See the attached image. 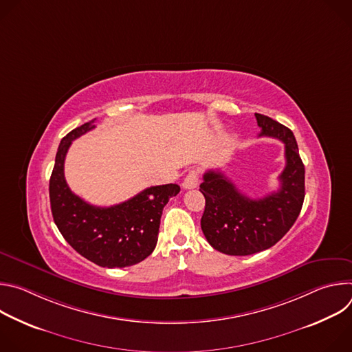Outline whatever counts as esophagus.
<instances>
[{
  "mask_svg": "<svg viewBox=\"0 0 352 352\" xmlns=\"http://www.w3.org/2000/svg\"><path fill=\"white\" fill-rule=\"evenodd\" d=\"M199 185V173L196 170H190L188 173V175L185 177L184 182H182V186L185 189H193Z\"/></svg>",
  "mask_w": 352,
  "mask_h": 352,
  "instance_id": "esophagus-1",
  "label": "esophagus"
}]
</instances>
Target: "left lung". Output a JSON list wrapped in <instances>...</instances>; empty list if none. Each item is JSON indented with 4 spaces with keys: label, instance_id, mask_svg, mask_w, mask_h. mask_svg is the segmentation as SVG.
<instances>
[{
    "label": "left lung",
    "instance_id": "obj_1",
    "mask_svg": "<svg viewBox=\"0 0 352 352\" xmlns=\"http://www.w3.org/2000/svg\"><path fill=\"white\" fill-rule=\"evenodd\" d=\"M259 136L281 140L285 146V167L278 190L261 199H250L221 173L209 170L200 184L206 199L200 227L208 242L221 254L246 256L277 243L294 226L304 205L305 167L291 129L255 114Z\"/></svg>",
    "mask_w": 352,
    "mask_h": 352
}]
</instances>
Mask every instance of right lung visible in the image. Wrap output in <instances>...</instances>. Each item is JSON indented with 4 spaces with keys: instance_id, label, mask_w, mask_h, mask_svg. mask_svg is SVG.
<instances>
[{
    "instance_id": "1",
    "label": "right lung",
    "mask_w": 352,
    "mask_h": 352,
    "mask_svg": "<svg viewBox=\"0 0 352 352\" xmlns=\"http://www.w3.org/2000/svg\"><path fill=\"white\" fill-rule=\"evenodd\" d=\"M94 128V120L63 138L50 178V204L56 226L79 255L102 267H126L153 252L160 219L177 184L150 186L110 208L93 206L76 196L64 177V162L74 139Z\"/></svg>"
}]
</instances>
